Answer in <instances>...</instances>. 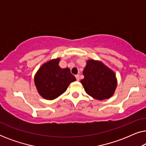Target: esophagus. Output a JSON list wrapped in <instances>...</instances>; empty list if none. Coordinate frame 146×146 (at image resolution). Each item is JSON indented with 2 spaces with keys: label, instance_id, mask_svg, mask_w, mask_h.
I'll return each mask as SVG.
<instances>
[{
  "label": "esophagus",
  "instance_id": "obj_1",
  "mask_svg": "<svg viewBox=\"0 0 146 146\" xmlns=\"http://www.w3.org/2000/svg\"><path fill=\"white\" fill-rule=\"evenodd\" d=\"M75 76H76V80L77 81H79V80H80V75L77 74V75H76Z\"/></svg>",
  "mask_w": 146,
  "mask_h": 146
}]
</instances>
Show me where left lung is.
Wrapping results in <instances>:
<instances>
[{
    "instance_id": "8db88e82",
    "label": "left lung",
    "mask_w": 146,
    "mask_h": 146,
    "mask_svg": "<svg viewBox=\"0 0 146 146\" xmlns=\"http://www.w3.org/2000/svg\"><path fill=\"white\" fill-rule=\"evenodd\" d=\"M83 74L84 78L80 82L90 96L102 100L113 95L117 85L115 74L100 62L88 61Z\"/></svg>"
}]
</instances>
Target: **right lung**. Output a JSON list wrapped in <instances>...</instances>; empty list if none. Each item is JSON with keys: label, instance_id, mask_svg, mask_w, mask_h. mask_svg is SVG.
I'll use <instances>...</instances> for the list:
<instances>
[{"label": "right lung", "instance_id": "obj_1", "mask_svg": "<svg viewBox=\"0 0 146 146\" xmlns=\"http://www.w3.org/2000/svg\"><path fill=\"white\" fill-rule=\"evenodd\" d=\"M59 61L57 58L44 64L35 75L38 92L46 100L56 98L66 90L70 83L76 80L70 70L59 66Z\"/></svg>", "mask_w": 146, "mask_h": 146}]
</instances>
